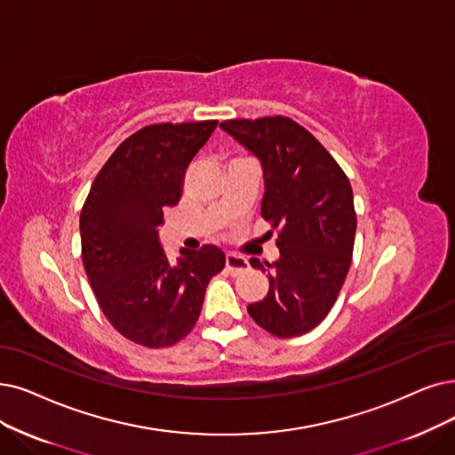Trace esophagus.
<instances>
[{"label": "esophagus", "mask_w": 455, "mask_h": 455, "mask_svg": "<svg viewBox=\"0 0 455 455\" xmlns=\"http://www.w3.org/2000/svg\"><path fill=\"white\" fill-rule=\"evenodd\" d=\"M226 268H228L229 275L237 276V275H241V272L250 268V263L243 256H235V253H228V256H226Z\"/></svg>", "instance_id": "esophagus-1"}]
</instances>
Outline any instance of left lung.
<instances>
[{
  "instance_id": "obj_1",
  "label": "left lung",
  "mask_w": 455,
  "mask_h": 455,
  "mask_svg": "<svg viewBox=\"0 0 455 455\" xmlns=\"http://www.w3.org/2000/svg\"><path fill=\"white\" fill-rule=\"evenodd\" d=\"M220 126L261 160V216L278 229L280 258L265 263L268 293L248 304V314L272 336H302L331 312L351 267L356 233L351 183L293 119H229ZM250 263L265 272L259 259Z\"/></svg>"
}]
</instances>
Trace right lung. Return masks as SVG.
<instances>
[{
  "mask_svg": "<svg viewBox=\"0 0 455 455\" xmlns=\"http://www.w3.org/2000/svg\"><path fill=\"white\" fill-rule=\"evenodd\" d=\"M218 121L158 123L126 138L95 177L80 214L82 261L114 329L162 349L190 334L205 291L226 265L220 248L180 250L172 265L158 226L183 194L190 160Z\"/></svg>",
  "mask_w": 455,
  "mask_h": 455,
  "instance_id": "right-lung-1",
  "label": "right lung"
}]
</instances>
